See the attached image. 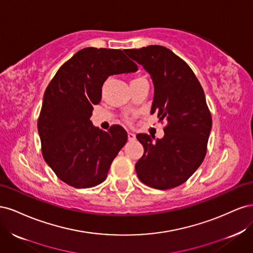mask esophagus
<instances>
[{
	"mask_svg": "<svg viewBox=\"0 0 253 253\" xmlns=\"http://www.w3.org/2000/svg\"><path fill=\"white\" fill-rule=\"evenodd\" d=\"M127 138H128V140H129V141H133V140H135V139H136V136H135V134H134V133H132V132H128V133H127Z\"/></svg>",
	"mask_w": 253,
	"mask_h": 253,
	"instance_id": "obj_1",
	"label": "esophagus"
}]
</instances>
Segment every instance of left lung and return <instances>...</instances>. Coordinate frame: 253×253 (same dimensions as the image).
<instances>
[{
	"mask_svg": "<svg viewBox=\"0 0 253 253\" xmlns=\"http://www.w3.org/2000/svg\"><path fill=\"white\" fill-rule=\"evenodd\" d=\"M125 52L149 72L154 83L151 114L166 120L165 136L136 137L144 153L136 163L138 178L151 188L168 190L187 181L203 163L212 126L204 89L191 67L160 45L126 49Z\"/></svg>",
	"mask_w": 253,
	"mask_h": 253,
	"instance_id": "1",
	"label": "left lung"
}]
</instances>
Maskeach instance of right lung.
I'll list each match as a JSON object with an SVG mask.
<instances>
[{
  "label": "right lung",
  "instance_id": "right-lung-1",
  "mask_svg": "<svg viewBox=\"0 0 253 253\" xmlns=\"http://www.w3.org/2000/svg\"><path fill=\"white\" fill-rule=\"evenodd\" d=\"M135 71L121 49L86 47L59 68L45 89L38 118L42 155L68 186L91 188L105 180L127 134L119 125L102 131L89 118L109 76Z\"/></svg>",
  "mask_w": 253,
  "mask_h": 253
}]
</instances>
